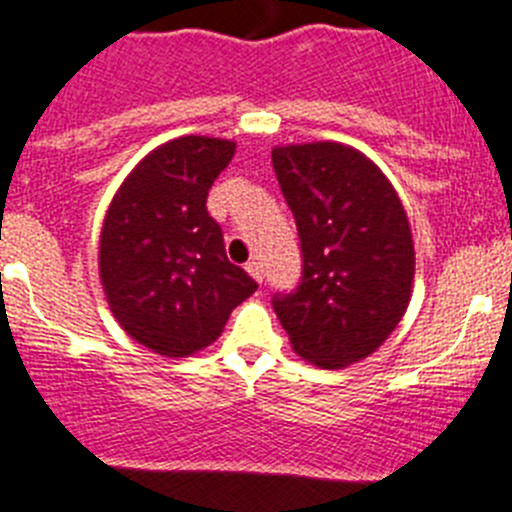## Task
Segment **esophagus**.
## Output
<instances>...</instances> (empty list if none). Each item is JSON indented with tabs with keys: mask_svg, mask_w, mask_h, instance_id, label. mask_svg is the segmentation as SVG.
<instances>
[{
	"mask_svg": "<svg viewBox=\"0 0 512 512\" xmlns=\"http://www.w3.org/2000/svg\"><path fill=\"white\" fill-rule=\"evenodd\" d=\"M247 273L252 275V278L257 280V283H262V265L257 260H252V262H247Z\"/></svg>",
	"mask_w": 512,
	"mask_h": 512,
	"instance_id": "esophagus-1",
	"label": "esophagus"
}]
</instances>
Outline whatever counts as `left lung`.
Wrapping results in <instances>:
<instances>
[{"label":"left lung","mask_w":512,"mask_h":512,"mask_svg":"<svg viewBox=\"0 0 512 512\" xmlns=\"http://www.w3.org/2000/svg\"><path fill=\"white\" fill-rule=\"evenodd\" d=\"M273 168L303 250L301 288L275 298V313L298 357L321 370L357 365L411 303L416 250L403 201L344 142L275 145Z\"/></svg>","instance_id":"1"}]
</instances>
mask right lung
Listing matches in <instances>:
<instances>
[{
  "label": "right lung",
  "mask_w": 512,
  "mask_h": 512,
  "mask_svg": "<svg viewBox=\"0 0 512 512\" xmlns=\"http://www.w3.org/2000/svg\"><path fill=\"white\" fill-rule=\"evenodd\" d=\"M237 142L183 135L145 155L114 193L99 234L109 311L137 344L191 357L222 336L257 283L224 252L206 196Z\"/></svg>",
  "instance_id": "obj_1"
}]
</instances>
